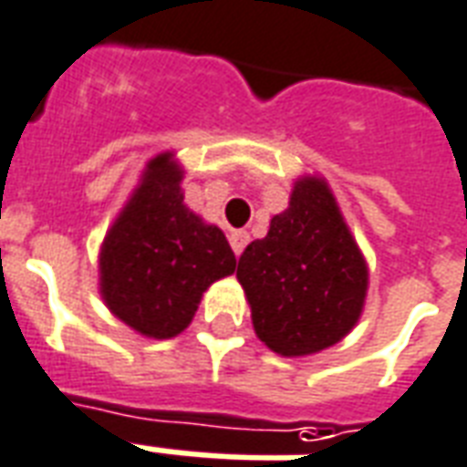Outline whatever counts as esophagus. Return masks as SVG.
I'll use <instances>...</instances> for the list:
<instances>
[{
    "instance_id": "obj_1",
    "label": "esophagus",
    "mask_w": 467,
    "mask_h": 467,
    "mask_svg": "<svg viewBox=\"0 0 467 467\" xmlns=\"http://www.w3.org/2000/svg\"><path fill=\"white\" fill-rule=\"evenodd\" d=\"M247 242H249L247 230H233V233H230V244H233V252L237 254V257H240L242 252H244Z\"/></svg>"
}]
</instances>
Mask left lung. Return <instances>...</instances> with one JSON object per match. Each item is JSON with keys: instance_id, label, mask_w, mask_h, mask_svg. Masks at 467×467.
I'll use <instances>...</instances> for the list:
<instances>
[{"instance_id": "left-lung-1", "label": "left lung", "mask_w": 467, "mask_h": 467, "mask_svg": "<svg viewBox=\"0 0 467 467\" xmlns=\"http://www.w3.org/2000/svg\"><path fill=\"white\" fill-rule=\"evenodd\" d=\"M254 333L269 350L301 358L343 340L368 296V265L323 178H298L289 208L237 262Z\"/></svg>"}]
</instances>
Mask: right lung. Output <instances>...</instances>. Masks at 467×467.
<instances>
[{
  "label": "right lung",
  "instance_id": "obj_1",
  "mask_svg": "<svg viewBox=\"0 0 467 467\" xmlns=\"http://www.w3.org/2000/svg\"><path fill=\"white\" fill-rule=\"evenodd\" d=\"M181 178L173 154L151 159L99 249L107 308L156 340L186 330L202 291L237 265L223 230L183 205Z\"/></svg>",
  "mask_w": 467,
  "mask_h": 467
}]
</instances>
